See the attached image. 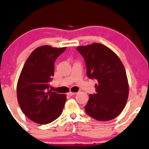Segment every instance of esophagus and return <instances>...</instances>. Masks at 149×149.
I'll use <instances>...</instances> for the list:
<instances>
[{
    "label": "esophagus",
    "instance_id": "obj_1",
    "mask_svg": "<svg viewBox=\"0 0 149 149\" xmlns=\"http://www.w3.org/2000/svg\"><path fill=\"white\" fill-rule=\"evenodd\" d=\"M77 93L76 92H69V93L68 94V96H70V97H72V96H74V95H75V94H76Z\"/></svg>",
    "mask_w": 149,
    "mask_h": 149
}]
</instances>
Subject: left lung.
Returning <instances> with one entry per match:
<instances>
[{"label": "left lung", "mask_w": 149, "mask_h": 149, "mask_svg": "<svg viewBox=\"0 0 149 149\" xmlns=\"http://www.w3.org/2000/svg\"><path fill=\"white\" fill-rule=\"evenodd\" d=\"M77 49L87 65L89 79H96V94H89L86 113L98 121H109L119 116L126 106L129 83L124 65L107 46L92 43Z\"/></svg>", "instance_id": "obj_1"}]
</instances>
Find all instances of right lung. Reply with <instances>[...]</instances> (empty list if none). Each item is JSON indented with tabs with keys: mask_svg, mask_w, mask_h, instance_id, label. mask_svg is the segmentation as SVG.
<instances>
[{
	"mask_svg": "<svg viewBox=\"0 0 149 149\" xmlns=\"http://www.w3.org/2000/svg\"><path fill=\"white\" fill-rule=\"evenodd\" d=\"M66 47H37L24 65L17 84V102L25 116L34 122L47 124L61 115L66 95L49 91L55 62Z\"/></svg>",
	"mask_w": 149,
	"mask_h": 149,
	"instance_id": "1",
	"label": "right lung"
}]
</instances>
